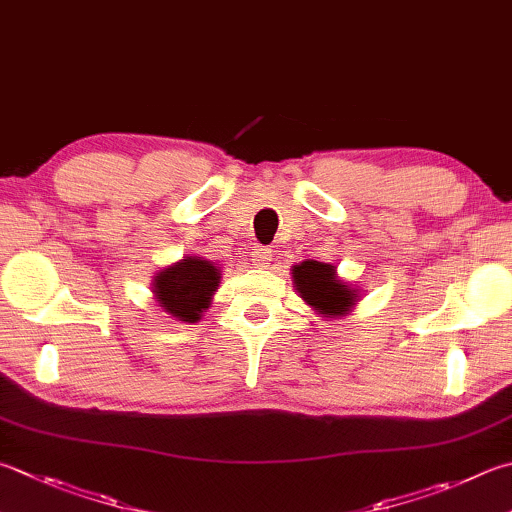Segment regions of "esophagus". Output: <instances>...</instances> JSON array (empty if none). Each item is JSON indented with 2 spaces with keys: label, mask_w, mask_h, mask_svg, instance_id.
Returning <instances> with one entry per match:
<instances>
[{
  "label": "esophagus",
  "mask_w": 512,
  "mask_h": 512,
  "mask_svg": "<svg viewBox=\"0 0 512 512\" xmlns=\"http://www.w3.org/2000/svg\"><path fill=\"white\" fill-rule=\"evenodd\" d=\"M269 260H272V249L256 247L252 252V265H256V267H267Z\"/></svg>",
  "instance_id": "1"
}]
</instances>
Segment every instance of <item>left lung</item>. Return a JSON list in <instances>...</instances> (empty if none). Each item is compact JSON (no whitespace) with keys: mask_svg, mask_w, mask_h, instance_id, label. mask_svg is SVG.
<instances>
[{"mask_svg":"<svg viewBox=\"0 0 512 512\" xmlns=\"http://www.w3.org/2000/svg\"><path fill=\"white\" fill-rule=\"evenodd\" d=\"M294 285L307 305L325 316H341L356 301L354 289L336 278V267L318 260H305L292 269Z\"/></svg>","mask_w":512,"mask_h":512,"instance_id":"1","label":"left lung"}]
</instances>
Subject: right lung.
<instances>
[{
  "mask_svg": "<svg viewBox=\"0 0 512 512\" xmlns=\"http://www.w3.org/2000/svg\"><path fill=\"white\" fill-rule=\"evenodd\" d=\"M218 269L196 256L182 258V263L167 267L156 276V296L165 312L180 321L196 323L209 298L218 287Z\"/></svg>",
  "mask_w": 512,
  "mask_h": 512,
  "instance_id": "right-lung-1",
  "label": "right lung"
}]
</instances>
